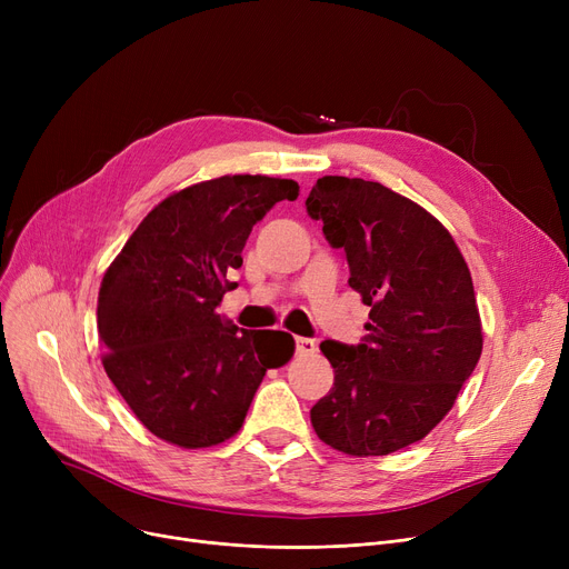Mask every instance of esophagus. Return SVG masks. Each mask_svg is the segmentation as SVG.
<instances>
[{
  "mask_svg": "<svg viewBox=\"0 0 569 569\" xmlns=\"http://www.w3.org/2000/svg\"><path fill=\"white\" fill-rule=\"evenodd\" d=\"M295 346H297V352L300 355H311V352H316V341L313 339H307V337H297L295 339Z\"/></svg>",
  "mask_w": 569,
  "mask_h": 569,
  "instance_id": "1",
  "label": "esophagus"
}]
</instances>
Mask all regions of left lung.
<instances>
[{"mask_svg": "<svg viewBox=\"0 0 569 569\" xmlns=\"http://www.w3.org/2000/svg\"><path fill=\"white\" fill-rule=\"evenodd\" d=\"M307 212L346 253L348 283L371 307L362 343H320L335 387L311 425L343 455H392L452 410L482 355L468 264L436 217L378 182L325 174Z\"/></svg>", "mask_w": 569, "mask_h": 569, "instance_id": "obj_1", "label": "left lung"}]
</instances>
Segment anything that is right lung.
Wrapping results in <instances>:
<instances>
[{
  "instance_id": "right-lung-1",
  "label": "right lung",
  "mask_w": 569,
  "mask_h": 569,
  "mask_svg": "<svg viewBox=\"0 0 569 569\" xmlns=\"http://www.w3.org/2000/svg\"><path fill=\"white\" fill-rule=\"evenodd\" d=\"M292 179L223 174L161 200L103 274L97 307L103 369L138 420L198 450L232 438L267 369L290 360L288 332L239 330L217 313L234 288L251 228Z\"/></svg>"
}]
</instances>
